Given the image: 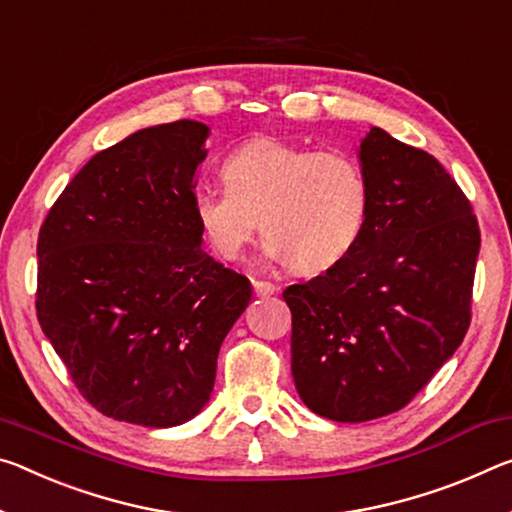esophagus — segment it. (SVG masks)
<instances>
[{
  "mask_svg": "<svg viewBox=\"0 0 512 512\" xmlns=\"http://www.w3.org/2000/svg\"><path fill=\"white\" fill-rule=\"evenodd\" d=\"M253 289L257 296H273L275 291H278V287L273 285V282H266V280H253Z\"/></svg>",
  "mask_w": 512,
  "mask_h": 512,
  "instance_id": "esophagus-1",
  "label": "esophagus"
}]
</instances>
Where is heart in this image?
<instances>
[{"label":"heart","instance_id":"1","mask_svg":"<svg viewBox=\"0 0 512 512\" xmlns=\"http://www.w3.org/2000/svg\"><path fill=\"white\" fill-rule=\"evenodd\" d=\"M225 189L200 191L193 212L218 257L234 262L259 230L264 255L303 271H326L367 227L371 191L351 154L257 136L221 164Z\"/></svg>","mask_w":512,"mask_h":512}]
</instances>
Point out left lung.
<instances>
[{"label": "left lung", "mask_w": 512, "mask_h": 512, "mask_svg": "<svg viewBox=\"0 0 512 512\" xmlns=\"http://www.w3.org/2000/svg\"><path fill=\"white\" fill-rule=\"evenodd\" d=\"M358 159L371 191L360 241L282 291L296 392L342 424L401 410L458 351L481 248L472 205L433 154L371 127Z\"/></svg>", "instance_id": "left-lung-1"}]
</instances>
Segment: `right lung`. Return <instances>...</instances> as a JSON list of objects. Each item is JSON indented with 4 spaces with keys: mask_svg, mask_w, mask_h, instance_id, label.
Returning <instances> with one entry per match:
<instances>
[{
    "mask_svg": "<svg viewBox=\"0 0 512 512\" xmlns=\"http://www.w3.org/2000/svg\"><path fill=\"white\" fill-rule=\"evenodd\" d=\"M209 127L154 125L97 152L38 234L40 328L84 399L170 428L205 408L248 278L202 250L193 212Z\"/></svg>",
    "mask_w": 512,
    "mask_h": 512,
    "instance_id": "1",
    "label": "right lung"
}]
</instances>
